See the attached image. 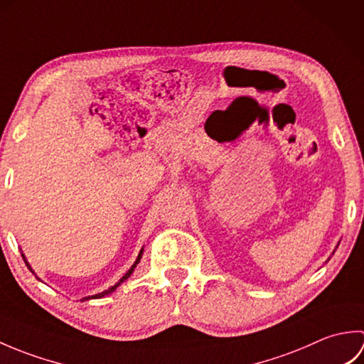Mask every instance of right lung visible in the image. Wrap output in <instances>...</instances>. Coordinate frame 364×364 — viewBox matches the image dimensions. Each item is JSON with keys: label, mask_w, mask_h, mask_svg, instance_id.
<instances>
[{"label": "right lung", "mask_w": 364, "mask_h": 364, "mask_svg": "<svg viewBox=\"0 0 364 364\" xmlns=\"http://www.w3.org/2000/svg\"><path fill=\"white\" fill-rule=\"evenodd\" d=\"M142 252H144V250H141V252H139V257H137L136 262H134V264H133V266H131V269L128 270V272H127L125 275H123V277L120 278V282H119L117 284H114V286H112V288H109V289H107V291H105V292H102V294H97V296H92V297H87V299H100V297H103V296H107V294H111L112 291H115V288H117V286H120V284H122L123 282H125V280H127V278H129V275H131V274H133V270H134L136 264H137V262H139V261H141V258H142ZM21 257H23V255H21ZM23 259H25V258H23ZM28 267H29V266H28ZM87 299H86V300H87Z\"/></svg>", "instance_id": "right-lung-1"}]
</instances>
